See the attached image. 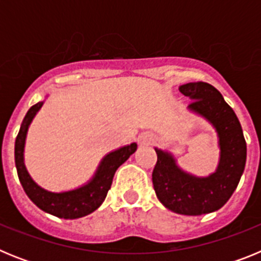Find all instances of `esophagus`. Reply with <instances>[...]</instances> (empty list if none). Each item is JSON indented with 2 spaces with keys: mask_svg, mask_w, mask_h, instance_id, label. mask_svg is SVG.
I'll use <instances>...</instances> for the list:
<instances>
[{
  "mask_svg": "<svg viewBox=\"0 0 261 261\" xmlns=\"http://www.w3.org/2000/svg\"><path fill=\"white\" fill-rule=\"evenodd\" d=\"M151 141H153V137H151V136H147V137H142L141 140H140V142H141V144H150Z\"/></svg>",
  "mask_w": 261,
  "mask_h": 261,
  "instance_id": "34e87169",
  "label": "esophagus"
}]
</instances>
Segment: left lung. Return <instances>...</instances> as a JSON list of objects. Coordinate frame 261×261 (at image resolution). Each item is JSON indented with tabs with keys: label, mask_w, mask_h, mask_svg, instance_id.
I'll use <instances>...</instances> for the list:
<instances>
[{
	"label": "left lung",
	"mask_w": 261,
	"mask_h": 261,
	"mask_svg": "<svg viewBox=\"0 0 261 261\" xmlns=\"http://www.w3.org/2000/svg\"><path fill=\"white\" fill-rule=\"evenodd\" d=\"M179 91L192 100L188 110L213 125L220 162L208 176H195L177 166L170 151L155 147L153 170L156 197L166 208L183 216H201L221 209L238 187L246 166L247 146L238 117L221 93L206 82H190Z\"/></svg>",
	"instance_id": "8db88e82"
}]
</instances>
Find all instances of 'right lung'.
Here are the masks:
<instances>
[{
    "label": "right lung",
    "mask_w": 261,
    "mask_h": 261,
    "mask_svg": "<svg viewBox=\"0 0 261 261\" xmlns=\"http://www.w3.org/2000/svg\"><path fill=\"white\" fill-rule=\"evenodd\" d=\"M43 105L44 102H39L27 111L17 140H15L14 154H15V167H17L18 177L30 200L43 212L59 217V218H65V220L81 218V217L93 213L102 205L108 190L111 188L115 172L137 150V144L133 142L126 146L119 147L103 156L94 176L84 186L78 187L75 190L65 191V192H50L41 188L34 181L24 166V145H26L27 132H29L30 124L32 123V120Z\"/></svg>",
    "instance_id": "right-lung-1"
}]
</instances>
